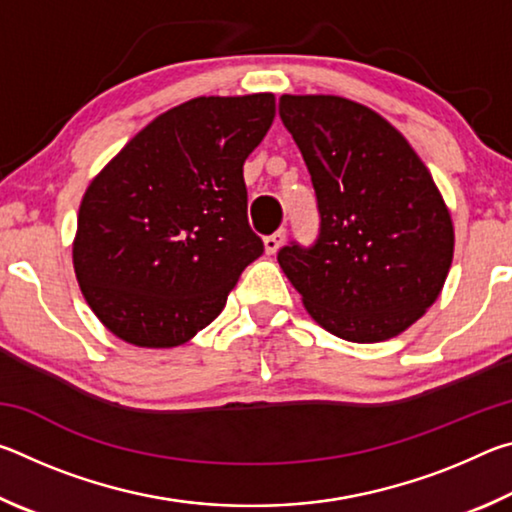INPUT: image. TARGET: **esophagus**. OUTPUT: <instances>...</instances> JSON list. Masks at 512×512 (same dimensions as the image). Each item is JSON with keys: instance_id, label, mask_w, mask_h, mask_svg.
<instances>
[{"instance_id": "34e87169", "label": "esophagus", "mask_w": 512, "mask_h": 512, "mask_svg": "<svg viewBox=\"0 0 512 512\" xmlns=\"http://www.w3.org/2000/svg\"><path fill=\"white\" fill-rule=\"evenodd\" d=\"M284 239H287V230H284V228L273 232V235H268V237L264 239L266 253H268V255H275L277 250H280V246L284 244Z\"/></svg>"}]
</instances>
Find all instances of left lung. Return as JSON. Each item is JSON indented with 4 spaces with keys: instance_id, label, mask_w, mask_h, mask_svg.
Returning a JSON list of instances; mask_svg holds the SVG:
<instances>
[{
    "instance_id": "1",
    "label": "left lung",
    "mask_w": 512,
    "mask_h": 512,
    "mask_svg": "<svg viewBox=\"0 0 512 512\" xmlns=\"http://www.w3.org/2000/svg\"><path fill=\"white\" fill-rule=\"evenodd\" d=\"M280 117L309 169L320 230L277 262L327 332L393 339L436 302L452 266L443 196L406 137L357 101L282 94Z\"/></svg>"
}]
</instances>
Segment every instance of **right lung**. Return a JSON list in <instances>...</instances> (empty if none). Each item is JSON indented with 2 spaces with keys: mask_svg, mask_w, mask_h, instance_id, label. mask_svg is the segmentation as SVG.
Wrapping results in <instances>:
<instances>
[{
  "mask_svg": "<svg viewBox=\"0 0 512 512\" xmlns=\"http://www.w3.org/2000/svg\"><path fill=\"white\" fill-rule=\"evenodd\" d=\"M273 117L271 92L180 103L85 189L72 248L76 280L121 341L187 343L264 253L248 225L244 162Z\"/></svg>",
  "mask_w": 512,
  "mask_h": 512,
  "instance_id": "obj_1",
  "label": "right lung"
}]
</instances>
